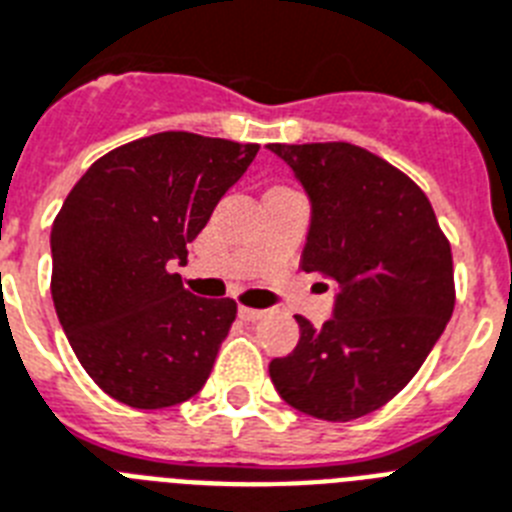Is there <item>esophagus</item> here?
Masks as SVG:
<instances>
[{
    "mask_svg": "<svg viewBox=\"0 0 512 512\" xmlns=\"http://www.w3.org/2000/svg\"><path fill=\"white\" fill-rule=\"evenodd\" d=\"M263 315V310H255V307H239V318L242 321H260Z\"/></svg>",
    "mask_w": 512,
    "mask_h": 512,
    "instance_id": "1",
    "label": "esophagus"
}]
</instances>
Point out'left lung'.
I'll return each instance as SVG.
<instances>
[{
	"mask_svg": "<svg viewBox=\"0 0 512 512\" xmlns=\"http://www.w3.org/2000/svg\"><path fill=\"white\" fill-rule=\"evenodd\" d=\"M310 197L302 270L336 284L334 318L297 315L299 342L270 360L286 405L355 421L402 392L455 307L452 249L415 181L347 141L268 144Z\"/></svg>",
	"mask_w": 512,
	"mask_h": 512,
	"instance_id": "obj_1",
	"label": "left lung"
}]
</instances>
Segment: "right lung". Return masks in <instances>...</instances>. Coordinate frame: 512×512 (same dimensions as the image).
<instances>
[{"label": "right lung", "instance_id": "add662e5", "mask_svg": "<svg viewBox=\"0 0 512 512\" xmlns=\"http://www.w3.org/2000/svg\"><path fill=\"white\" fill-rule=\"evenodd\" d=\"M260 144L165 131L99 157L52 223V299L83 371L139 410L205 386L234 299L186 292L170 265L244 176Z\"/></svg>", "mask_w": 512, "mask_h": 512}]
</instances>
